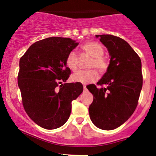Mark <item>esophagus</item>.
Segmentation results:
<instances>
[{
    "mask_svg": "<svg viewBox=\"0 0 156 156\" xmlns=\"http://www.w3.org/2000/svg\"><path fill=\"white\" fill-rule=\"evenodd\" d=\"M83 89H84V90H86V85H83Z\"/></svg>",
    "mask_w": 156,
    "mask_h": 156,
    "instance_id": "1",
    "label": "esophagus"
}]
</instances>
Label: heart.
I'll list each match as a JSON object with an SVG mask.
<instances>
[{
	"label": "heart",
	"instance_id": "b5f03b06",
	"mask_svg": "<svg viewBox=\"0 0 156 156\" xmlns=\"http://www.w3.org/2000/svg\"><path fill=\"white\" fill-rule=\"evenodd\" d=\"M81 49L84 53L92 57L88 63L89 69L82 70L72 76V80L75 82L87 83L96 81L98 78V73L104 74L108 71L109 67V61L107 57L104 56V48L101 45L95 42H88L81 46ZM66 64L73 72L78 69V57L75 51H72L66 58Z\"/></svg>",
	"mask_w": 156,
	"mask_h": 156
}]
</instances>
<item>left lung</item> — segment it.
<instances>
[{
    "label": "left lung",
    "instance_id": "8db88e82",
    "mask_svg": "<svg viewBox=\"0 0 156 156\" xmlns=\"http://www.w3.org/2000/svg\"><path fill=\"white\" fill-rule=\"evenodd\" d=\"M96 37L108 48L111 61L96 83L101 87L93 83L87 87L93 95L90 117L96 127L112 130L123 124L137 108L143 85L141 60L124 39L110 34Z\"/></svg>",
    "mask_w": 156,
    "mask_h": 156
}]
</instances>
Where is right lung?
Wrapping results in <instances>:
<instances>
[{
    "label": "right lung",
    "instance_id": "add662e5",
    "mask_svg": "<svg viewBox=\"0 0 156 156\" xmlns=\"http://www.w3.org/2000/svg\"><path fill=\"white\" fill-rule=\"evenodd\" d=\"M78 42L49 37L35 42L20 58L18 85L29 117L45 129L60 127L68 120L72 101L83 92L80 82L65 83L71 74L66 58Z\"/></svg>",
    "mask_w": 156,
    "mask_h": 156
}]
</instances>
